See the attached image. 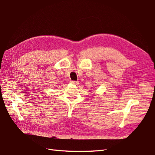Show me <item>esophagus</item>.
<instances>
[{"instance_id": "34e87169", "label": "esophagus", "mask_w": 155, "mask_h": 155, "mask_svg": "<svg viewBox=\"0 0 155 155\" xmlns=\"http://www.w3.org/2000/svg\"><path fill=\"white\" fill-rule=\"evenodd\" d=\"M71 83L74 85H78V81H71Z\"/></svg>"}]
</instances>
